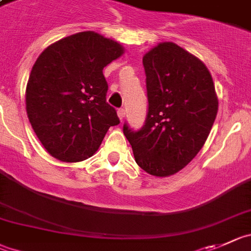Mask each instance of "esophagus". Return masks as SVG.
<instances>
[{
  "label": "esophagus",
  "mask_w": 251,
  "mask_h": 251,
  "mask_svg": "<svg viewBox=\"0 0 251 251\" xmlns=\"http://www.w3.org/2000/svg\"><path fill=\"white\" fill-rule=\"evenodd\" d=\"M125 115H126L125 110H124V109H119L118 110V116H119V119H120V120H124V119H125Z\"/></svg>",
  "instance_id": "esophagus-1"
}]
</instances>
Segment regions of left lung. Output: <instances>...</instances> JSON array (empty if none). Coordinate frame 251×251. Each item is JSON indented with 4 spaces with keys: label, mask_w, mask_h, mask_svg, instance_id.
<instances>
[{
    "label": "left lung",
    "mask_w": 251,
    "mask_h": 251,
    "mask_svg": "<svg viewBox=\"0 0 251 251\" xmlns=\"http://www.w3.org/2000/svg\"><path fill=\"white\" fill-rule=\"evenodd\" d=\"M149 112L145 125L124 135L137 165L156 177L186 167L207 141L218 112L214 83L204 63L172 42L142 58Z\"/></svg>",
    "instance_id": "8db88e82"
}]
</instances>
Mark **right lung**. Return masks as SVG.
Returning a JSON list of instances; mask_svg holds the SVG:
<instances>
[{
  "label": "right lung",
  "mask_w": 251,
  "mask_h": 251,
  "mask_svg": "<svg viewBox=\"0 0 251 251\" xmlns=\"http://www.w3.org/2000/svg\"><path fill=\"white\" fill-rule=\"evenodd\" d=\"M123 54L118 42L88 30L50 44L37 58L25 89V109L37 137L54 158L86 160L110 126L120 124L106 102L102 69Z\"/></svg>",
  "instance_id": "right-lung-1"
}]
</instances>
